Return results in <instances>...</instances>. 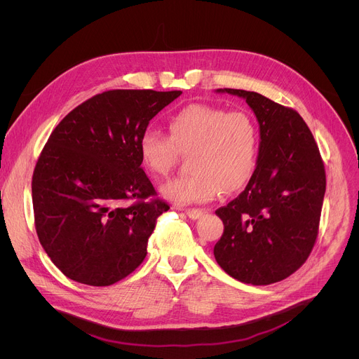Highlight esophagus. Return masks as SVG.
<instances>
[{
    "label": "esophagus",
    "mask_w": 359,
    "mask_h": 359,
    "mask_svg": "<svg viewBox=\"0 0 359 359\" xmlns=\"http://www.w3.org/2000/svg\"><path fill=\"white\" fill-rule=\"evenodd\" d=\"M184 213H186L191 220H197V219H200V217L203 216V210H200V209H186Z\"/></svg>",
    "instance_id": "34e87169"
}]
</instances>
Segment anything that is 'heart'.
Listing matches in <instances>:
<instances>
[{"mask_svg":"<svg viewBox=\"0 0 359 359\" xmlns=\"http://www.w3.org/2000/svg\"><path fill=\"white\" fill-rule=\"evenodd\" d=\"M259 130L245 111H224L193 104L169 121V136L147 129L139 140V155L146 170L166 177L179 155H187L190 173L162 186V196L189 206L216 198L222 190L233 193L251 177L257 159Z\"/></svg>","mask_w":359,"mask_h":359,"instance_id":"b5f03b06","label":"heart"}]
</instances>
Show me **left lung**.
I'll return each mask as SVG.
<instances>
[{
    "instance_id": "8db88e82",
    "label": "left lung",
    "mask_w": 359,
    "mask_h": 359,
    "mask_svg": "<svg viewBox=\"0 0 359 359\" xmlns=\"http://www.w3.org/2000/svg\"><path fill=\"white\" fill-rule=\"evenodd\" d=\"M245 99L257 118V163L245 189L216 210L224 231L215 245L233 278L269 285L297 271L316 244L325 194L318 146L304 119L274 100L243 89H217Z\"/></svg>"
}]
</instances>
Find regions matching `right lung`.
I'll return each mask as SVG.
<instances>
[{
    "label": "right lung",
    "mask_w": 359,
    "mask_h": 359,
    "mask_svg": "<svg viewBox=\"0 0 359 359\" xmlns=\"http://www.w3.org/2000/svg\"><path fill=\"white\" fill-rule=\"evenodd\" d=\"M180 95L107 90L50 133L32 176L34 217L39 243L68 278L105 287L144 260L156 219L169 206L140 168L139 140L150 119Z\"/></svg>",
    "instance_id": "obj_1"
}]
</instances>
